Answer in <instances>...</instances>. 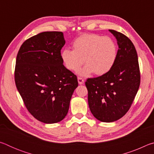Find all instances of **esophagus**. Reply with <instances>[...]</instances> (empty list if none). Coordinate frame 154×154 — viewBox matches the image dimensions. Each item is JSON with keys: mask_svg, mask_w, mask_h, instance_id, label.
<instances>
[{"mask_svg": "<svg viewBox=\"0 0 154 154\" xmlns=\"http://www.w3.org/2000/svg\"><path fill=\"white\" fill-rule=\"evenodd\" d=\"M77 80H78V83H79V84H80V85L83 84V83H84V79H83L82 77H78Z\"/></svg>", "mask_w": 154, "mask_h": 154, "instance_id": "obj_1", "label": "esophagus"}]
</instances>
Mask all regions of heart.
I'll return each instance as SVG.
<instances>
[{"label": "heart", "mask_w": 154, "mask_h": 154, "mask_svg": "<svg viewBox=\"0 0 154 154\" xmlns=\"http://www.w3.org/2000/svg\"><path fill=\"white\" fill-rule=\"evenodd\" d=\"M73 50L66 49L62 52V58L65 66L71 71L79 70V74L88 76L94 72L103 75L113 66L117 58V46L107 36L96 34H85L75 40Z\"/></svg>", "instance_id": "1"}]
</instances>
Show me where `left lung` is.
<instances>
[{
	"label": "left lung",
	"instance_id": "obj_1",
	"mask_svg": "<svg viewBox=\"0 0 154 154\" xmlns=\"http://www.w3.org/2000/svg\"><path fill=\"white\" fill-rule=\"evenodd\" d=\"M118 45L116 60L106 74L85 82L88 105L99 121L113 122L122 118L131 106L139 88L140 75L136 49L126 35L109 30Z\"/></svg>",
	"mask_w": 154,
	"mask_h": 154
}]
</instances>
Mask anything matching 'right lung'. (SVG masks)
<instances>
[{"label":"right lung","mask_w":154,"mask_h":154,"mask_svg":"<svg viewBox=\"0 0 154 154\" xmlns=\"http://www.w3.org/2000/svg\"><path fill=\"white\" fill-rule=\"evenodd\" d=\"M63 33L43 32L26 40L18 51L15 82L26 107L45 124L62 121L78 86L77 76L64 66Z\"/></svg>","instance_id":"add662e5"}]
</instances>
